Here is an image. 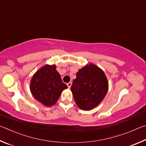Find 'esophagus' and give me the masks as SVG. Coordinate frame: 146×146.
<instances>
[{"label": "esophagus", "mask_w": 146, "mask_h": 146, "mask_svg": "<svg viewBox=\"0 0 146 146\" xmlns=\"http://www.w3.org/2000/svg\"><path fill=\"white\" fill-rule=\"evenodd\" d=\"M71 85H72V82H69L67 83V86L68 88H70L71 87Z\"/></svg>", "instance_id": "34e87169"}]
</instances>
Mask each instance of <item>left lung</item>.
<instances>
[{
  "label": "left lung",
  "instance_id": "left-lung-1",
  "mask_svg": "<svg viewBox=\"0 0 146 146\" xmlns=\"http://www.w3.org/2000/svg\"><path fill=\"white\" fill-rule=\"evenodd\" d=\"M108 89V80L104 72L92 63L79 70L71 86L76 104L84 110L98 106L106 95Z\"/></svg>",
  "mask_w": 146,
  "mask_h": 146
}]
</instances>
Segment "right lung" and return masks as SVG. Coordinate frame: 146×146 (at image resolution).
Returning a JSON list of instances; mask_svg holds the SVG:
<instances>
[{
    "label": "right lung",
    "mask_w": 146,
    "mask_h": 146,
    "mask_svg": "<svg viewBox=\"0 0 146 146\" xmlns=\"http://www.w3.org/2000/svg\"><path fill=\"white\" fill-rule=\"evenodd\" d=\"M67 88L63 83L56 66L47 65L35 74L31 81V92L34 98L43 105L50 106L60 98L61 92Z\"/></svg>",
    "instance_id": "add662e5"
}]
</instances>
